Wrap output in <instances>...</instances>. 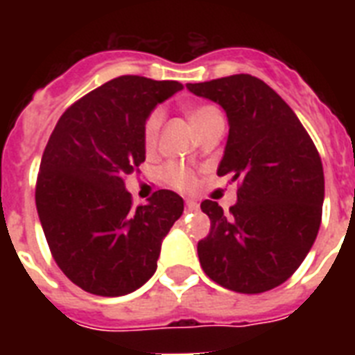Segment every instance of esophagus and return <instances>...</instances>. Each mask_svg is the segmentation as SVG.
I'll use <instances>...</instances> for the list:
<instances>
[{
    "label": "esophagus",
    "instance_id": "1",
    "mask_svg": "<svg viewBox=\"0 0 355 355\" xmlns=\"http://www.w3.org/2000/svg\"><path fill=\"white\" fill-rule=\"evenodd\" d=\"M199 208V202L193 199H186V210H197Z\"/></svg>",
    "mask_w": 355,
    "mask_h": 355
}]
</instances>
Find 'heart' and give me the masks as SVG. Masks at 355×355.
Instances as JSON below:
<instances>
[{"mask_svg":"<svg viewBox=\"0 0 355 355\" xmlns=\"http://www.w3.org/2000/svg\"><path fill=\"white\" fill-rule=\"evenodd\" d=\"M214 110H216L214 107L200 105V107L189 108L188 112H186V116H188L189 123H191L195 128L206 116H208V114L214 112ZM160 125L162 112L160 110H153V112L149 114V118L145 119L144 125V145L147 150L155 149L156 139H158V132H160ZM162 178L166 180V184H169L171 188L178 189V191H189V189H193L195 184H197V178H195L193 171L188 169V167L180 166V164H167V166L162 169Z\"/></svg>","mask_w":355,"mask_h":355,"instance_id":"heart-1","label":"heart"}]
</instances>
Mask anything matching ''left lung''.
Returning <instances> with one entry per match:
<instances>
[{"mask_svg": "<svg viewBox=\"0 0 355 355\" xmlns=\"http://www.w3.org/2000/svg\"><path fill=\"white\" fill-rule=\"evenodd\" d=\"M186 86L225 108L230 130L217 175L239 182L228 214L214 200L200 205L211 223L197 245L200 267L230 291L275 289L300 267L319 232V150L289 105L258 77L239 73Z\"/></svg>", "mask_w": 355, "mask_h": 355, "instance_id": "left-lung-1", "label": "left lung"}]
</instances>
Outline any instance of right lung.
<instances>
[{
  "label": "right lung",
  "mask_w": 355,
  "mask_h": 355,
  "mask_svg": "<svg viewBox=\"0 0 355 355\" xmlns=\"http://www.w3.org/2000/svg\"><path fill=\"white\" fill-rule=\"evenodd\" d=\"M177 80L121 75L60 116L42 155L36 210L64 275L99 297H121L156 270L162 239L184 200L158 189L132 208L125 177L145 160L144 125L158 103L182 90Z\"/></svg>",
  "instance_id": "right-lung-1"
}]
</instances>
